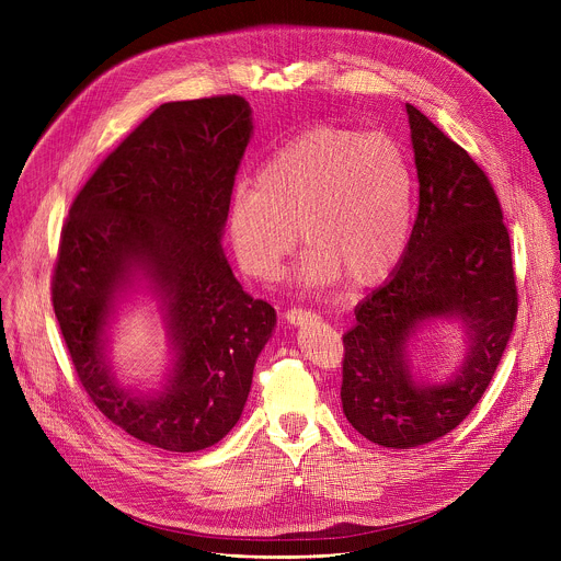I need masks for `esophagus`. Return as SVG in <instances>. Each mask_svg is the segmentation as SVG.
I'll list each match as a JSON object with an SVG mask.
<instances>
[{
    "instance_id": "34e87169",
    "label": "esophagus",
    "mask_w": 561,
    "mask_h": 561,
    "mask_svg": "<svg viewBox=\"0 0 561 561\" xmlns=\"http://www.w3.org/2000/svg\"><path fill=\"white\" fill-rule=\"evenodd\" d=\"M284 319H286L288 324L299 327V324L312 322V319H317V314H314V312H310V310H301V308H288V310L284 312Z\"/></svg>"
}]
</instances>
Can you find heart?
<instances>
[{
	"mask_svg": "<svg viewBox=\"0 0 561 561\" xmlns=\"http://www.w3.org/2000/svg\"><path fill=\"white\" fill-rule=\"evenodd\" d=\"M413 171L394 139L314 126L277 148L255 184L239 182L228 204V234L242 271L275 279L297 230L308 247L295 279L331 288L381 282L402 260L413 228Z\"/></svg>",
	"mask_w": 561,
	"mask_h": 561,
	"instance_id": "b5f03b06",
	"label": "heart"
}]
</instances>
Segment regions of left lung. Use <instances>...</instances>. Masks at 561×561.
Here are the masks:
<instances>
[{
	"mask_svg": "<svg viewBox=\"0 0 561 561\" xmlns=\"http://www.w3.org/2000/svg\"><path fill=\"white\" fill-rule=\"evenodd\" d=\"M420 210L392 275L355 308L344 335L342 407L357 433L415 448L457 428L489 388L517 317L511 237L472 157L407 104ZM433 318H459L467 357L444 385L415 382L408 342Z\"/></svg>",
	"mask_w": 561,
	"mask_h": 561,
	"instance_id": "1",
	"label": "left lung"
}]
</instances>
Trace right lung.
Masks as SVG:
<instances>
[{
    "mask_svg": "<svg viewBox=\"0 0 561 561\" xmlns=\"http://www.w3.org/2000/svg\"><path fill=\"white\" fill-rule=\"evenodd\" d=\"M251 133L239 95L162 104L104 159L61 228L53 308L75 373L115 426L171 453L204 450L230 433L277 322L221 249ZM137 280L160 299L176 351L157 396L124 389L105 355L114 301Z\"/></svg>",
    "mask_w": 561,
    "mask_h": 561,
    "instance_id": "right-lung-1",
    "label": "right lung"
}]
</instances>
